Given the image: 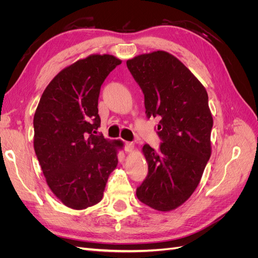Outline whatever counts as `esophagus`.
<instances>
[{"mask_svg": "<svg viewBox=\"0 0 258 258\" xmlns=\"http://www.w3.org/2000/svg\"><path fill=\"white\" fill-rule=\"evenodd\" d=\"M134 150H135V143H132V142L124 143V151L131 153V152H134Z\"/></svg>", "mask_w": 258, "mask_h": 258, "instance_id": "34e87169", "label": "esophagus"}]
</instances>
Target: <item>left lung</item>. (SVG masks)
I'll use <instances>...</instances> for the list:
<instances>
[{
    "instance_id": "8db88e82",
    "label": "left lung",
    "mask_w": 258,
    "mask_h": 258,
    "mask_svg": "<svg viewBox=\"0 0 258 258\" xmlns=\"http://www.w3.org/2000/svg\"><path fill=\"white\" fill-rule=\"evenodd\" d=\"M144 95L147 118H160L162 143L142 152L148 174L137 188L144 205L161 212L183 205L197 188L211 156L212 114L206 88L172 54L157 50L127 61Z\"/></svg>"
}]
</instances>
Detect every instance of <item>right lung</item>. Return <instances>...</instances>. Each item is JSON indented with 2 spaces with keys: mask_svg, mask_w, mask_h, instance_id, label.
<instances>
[{
  "mask_svg": "<svg viewBox=\"0 0 258 258\" xmlns=\"http://www.w3.org/2000/svg\"><path fill=\"white\" fill-rule=\"evenodd\" d=\"M121 60L91 54L62 70L44 90L34 114V151L50 190L83 210L103 197L121 141L97 135L101 85Z\"/></svg>",
  "mask_w": 258,
  "mask_h": 258,
  "instance_id": "1",
  "label": "right lung"
}]
</instances>
